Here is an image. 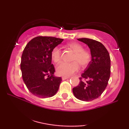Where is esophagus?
Returning a JSON list of instances; mask_svg holds the SVG:
<instances>
[{"instance_id": "34e87169", "label": "esophagus", "mask_w": 129, "mask_h": 129, "mask_svg": "<svg viewBox=\"0 0 129 129\" xmlns=\"http://www.w3.org/2000/svg\"><path fill=\"white\" fill-rule=\"evenodd\" d=\"M69 77H68V76H62V77H61V79H62L63 80H66V79H69Z\"/></svg>"}]
</instances>
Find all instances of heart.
<instances>
[{"label": "heart", "mask_w": 129, "mask_h": 129, "mask_svg": "<svg viewBox=\"0 0 129 129\" xmlns=\"http://www.w3.org/2000/svg\"><path fill=\"white\" fill-rule=\"evenodd\" d=\"M74 53L71 63L61 62L56 68V72L60 76H70L75 73L79 68V65L82 68L87 66L91 60V55L89 50L83 49V46L79 43L73 42L68 45ZM51 57L54 63H59L61 60V51L59 47L53 49L51 52Z\"/></svg>", "instance_id": "heart-1"}]
</instances>
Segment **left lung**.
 Returning a JSON list of instances; mask_svg holds the SVG:
<instances>
[{"label":"left lung","instance_id":"8db88e82","mask_svg":"<svg viewBox=\"0 0 129 129\" xmlns=\"http://www.w3.org/2000/svg\"><path fill=\"white\" fill-rule=\"evenodd\" d=\"M89 46L91 60L79 79L80 82L73 88L75 96L82 101H91L99 97L106 88L110 76V58L103 44L87 38L77 39ZM82 79H86L83 81Z\"/></svg>","mask_w":129,"mask_h":129}]
</instances>
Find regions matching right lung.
Instances as JSON below:
<instances>
[{"mask_svg": "<svg viewBox=\"0 0 129 129\" xmlns=\"http://www.w3.org/2000/svg\"><path fill=\"white\" fill-rule=\"evenodd\" d=\"M54 37L38 36L26 45L21 58L22 78L27 89L40 98H50L57 93L61 82L54 76L51 52L63 42Z\"/></svg>", "mask_w": 129, "mask_h": 129, "instance_id": "right-lung-1", "label": "right lung"}]
</instances>
